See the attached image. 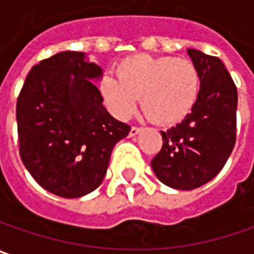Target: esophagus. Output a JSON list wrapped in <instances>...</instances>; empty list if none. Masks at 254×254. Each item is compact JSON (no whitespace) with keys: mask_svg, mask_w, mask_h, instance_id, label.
I'll return each mask as SVG.
<instances>
[{"mask_svg":"<svg viewBox=\"0 0 254 254\" xmlns=\"http://www.w3.org/2000/svg\"><path fill=\"white\" fill-rule=\"evenodd\" d=\"M139 132H141V127H130V132H129V135H130V136H136V135H138Z\"/></svg>","mask_w":254,"mask_h":254,"instance_id":"obj_1","label":"esophagus"}]
</instances>
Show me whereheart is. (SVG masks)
<instances>
[{"label":"heart","mask_w":254,"mask_h":254,"mask_svg":"<svg viewBox=\"0 0 254 254\" xmlns=\"http://www.w3.org/2000/svg\"><path fill=\"white\" fill-rule=\"evenodd\" d=\"M200 74L192 62L170 56L138 54L118 66V79L105 76L100 93L108 109L127 119L139 97L142 109L158 124H172L190 112L198 97Z\"/></svg>","instance_id":"obj_1"}]
</instances>
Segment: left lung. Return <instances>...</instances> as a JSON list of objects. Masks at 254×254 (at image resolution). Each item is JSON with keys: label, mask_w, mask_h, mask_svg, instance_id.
Returning <instances> with one entry per match:
<instances>
[{"label": "left lung", "mask_w": 254, "mask_h": 254, "mask_svg": "<svg viewBox=\"0 0 254 254\" xmlns=\"http://www.w3.org/2000/svg\"><path fill=\"white\" fill-rule=\"evenodd\" d=\"M200 74V92L191 112L168 130L151 161L157 178L175 190H194L216 177L236 143L237 89L218 57L187 50Z\"/></svg>", "instance_id": "1"}]
</instances>
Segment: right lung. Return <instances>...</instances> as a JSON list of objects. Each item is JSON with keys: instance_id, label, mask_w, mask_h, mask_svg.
I'll return each instance as SVG.
<instances>
[{"instance_id": "right-lung-1", "label": "right lung", "mask_w": 254, "mask_h": 254, "mask_svg": "<svg viewBox=\"0 0 254 254\" xmlns=\"http://www.w3.org/2000/svg\"><path fill=\"white\" fill-rule=\"evenodd\" d=\"M102 68L86 53L62 52L30 70L17 100L20 155L49 192L79 198L102 184L113 148L130 127L103 106Z\"/></svg>"}]
</instances>
